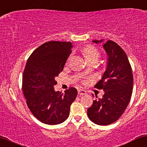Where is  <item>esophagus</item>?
I'll return each mask as SVG.
<instances>
[{
  "mask_svg": "<svg viewBox=\"0 0 147 147\" xmlns=\"http://www.w3.org/2000/svg\"><path fill=\"white\" fill-rule=\"evenodd\" d=\"M78 94H79V95H85V94H86V92L83 90H78Z\"/></svg>",
  "mask_w": 147,
  "mask_h": 147,
  "instance_id": "34e87169",
  "label": "esophagus"
}]
</instances>
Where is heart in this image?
Here are the masks:
<instances>
[{
    "label": "heart",
    "instance_id": "heart-1",
    "mask_svg": "<svg viewBox=\"0 0 147 147\" xmlns=\"http://www.w3.org/2000/svg\"><path fill=\"white\" fill-rule=\"evenodd\" d=\"M83 53L84 54L85 57H86V59L88 61L94 60V59H96V60H98L100 56V51H98L97 48L92 45H85L84 47L83 48ZM69 59L68 58L67 60V62L69 61ZM86 81H84L83 83H86Z\"/></svg>",
    "mask_w": 147,
    "mask_h": 147
}]
</instances>
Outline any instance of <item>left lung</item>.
Here are the masks:
<instances>
[{
    "instance_id": "left-lung-1",
    "label": "left lung",
    "mask_w": 147,
    "mask_h": 147,
    "mask_svg": "<svg viewBox=\"0 0 147 147\" xmlns=\"http://www.w3.org/2000/svg\"><path fill=\"white\" fill-rule=\"evenodd\" d=\"M102 41L93 40L96 43ZM103 47L108 55L107 68L94 87L103 90L105 94L102 99L93 101L87 109V116L97 125H107L117 121L127 108L134 79L131 65L121 47L111 40H107Z\"/></svg>"
}]
</instances>
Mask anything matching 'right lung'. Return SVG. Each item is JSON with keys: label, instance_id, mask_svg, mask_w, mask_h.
I'll return each mask as SVG.
<instances>
[{"label": "right lung", "instance_id": "1", "mask_svg": "<svg viewBox=\"0 0 147 147\" xmlns=\"http://www.w3.org/2000/svg\"><path fill=\"white\" fill-rule=\"evenodd\" d=\"M70 42L49 41L36 48L28 59L22 79V91L30 111L37 119L57 125L67 119L70 105L77 96L75 87L55 92V77L63 70L72 52Z\"/></svg>", "mask_w": 147, "mask_h": 147}]
</instances>
